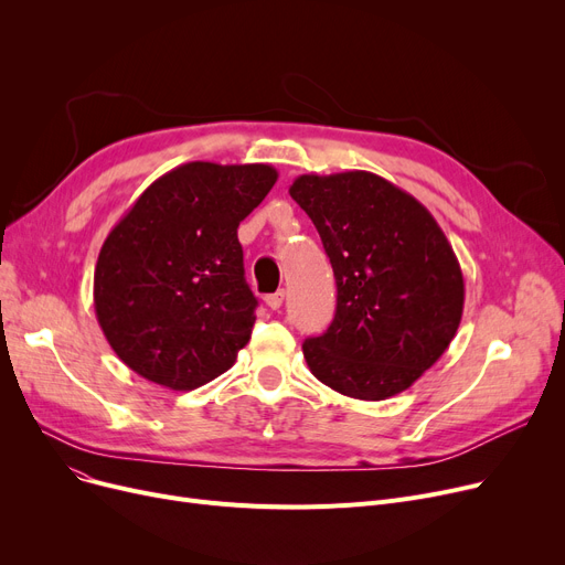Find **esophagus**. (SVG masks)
Returning a JSON list of instances; mask_svg holds the SVG:
<instances>
[{
    "label": "esophagus",
    "instance_id": "34e87169",
    "mask_svg": "<svg viewBox=\"0 0 565 565\" xmlns=\"http://www.w3.org/2000/svg\"><path fill=\"white\" fill-rule=\"evenodd\" d=\"M284 290H277V292H273V295H267V298H265V305L267 307H270L273 311H279L281 309V305H284Z\"/></svg>",
    "mask_w": 565,
    "mask_h": 565
}]
</instances>
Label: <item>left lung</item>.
I'll return each mask as SVG.
<instances>
[{
  "label": "left lung",
  "mask_w": 565,
  "mask_h": 565,
  "mask_svg": "<svg viewBox=\"0 0 565 565\" xmlns=\"http://www.w3.org/2000/svg\"><path fill=\"white\" fill-rule=\"evenodd\" d=\"M288 192L318 228L337 279L332 324L302 343L311 373L360 401L405 392L462 318L465 281L447 235L417 199L371 171L305 173Z\"/></svg>",
  "instance_id": "1"
}]
</instances>
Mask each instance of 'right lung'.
Segmentation results:
<instances>
[{"label":"right lung","mask_w":565,"mask_h":565,"mask_svg":"<svg viewBox=\"0 0 565 565\" xmlns=\"http://www.w3.org/2000/svg\"><path fill=\"white\" fill-rule=\"evenodd\" d=\"M275 183L270 164L188 162L148 185L109 231L94 307L126 366L190 392L235 364L258 305L237 226Z\"/></svg>","instance_id":"obj_1"}]
</instances>
